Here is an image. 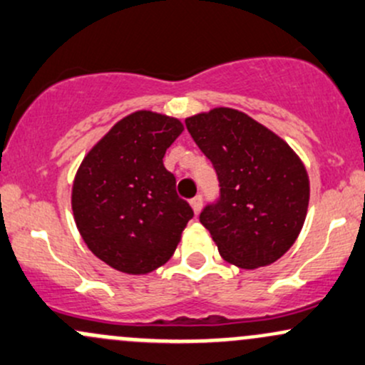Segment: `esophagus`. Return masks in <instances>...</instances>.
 <instances>
[{
	"mask_svg": "<svg viewBox=\"0 0 365 365\" xmlns=\"http://www.w3.org/2000/svg\"><path fill=\"white\" fill-rule=\"evenodd\" d=\"M190 203H191V207H193V210H195V214H200V210H202V203H203V198L200 197H195V198H191L190 200Z\"/></svg>",
	"mask_w": 365,
	"mask_h": 365,
	"instance_id": "esophagus-1",
	"label": "esophagus"
}]
</instances>
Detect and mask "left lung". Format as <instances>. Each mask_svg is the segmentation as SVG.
Masks as SVG:
<instances>
[{"mask_svg":"<svg viewBox=\"0 0 365 365\" xmlns=\"http://www.w3.org/2000/svg\"><path fill=\"white\" fill-rule=\"evenodd\" d=\"M186 128L219 179V198L200 214L222 259L244 269L275 262L296 242L309 181L285 140L245 113L215 108Z\"/></svg>","mask_w":365,"mask_h":365,"instance_id":"left-lung-1","label":"left lung"}]
</instances>
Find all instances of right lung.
<instances>
[{"label":"right lung","instance_id":"right-lung-1","mask_svg":"<svg viewBox=\"0 0 365 365\" xmlns=\"http://www.w3.org/2000/svg\"><path fill=\"white\" fill-rule=\"evenodd\" d=\"M182 123L137 111L106 134L76 172L73 214L85 244L101 261L128 275H146L170 259L193 209L178 197L163 167Z\"/></svg>","mask_w":365,"mask_h":365}]
</instances>
